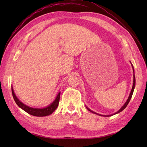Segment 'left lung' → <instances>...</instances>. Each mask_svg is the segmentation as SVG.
I'll list each match as a JSON object with an SVG mask.
<instances>
[{"instance_id": "8db88e82", "label": "left lung", "mask_w": 147, "mask_h": 147, "mask_svg": "<svg viewBox=\"0 0 147 147\" xmlns=\"http://www.w3.org/2000/svg\"><path fill=\"white\" fill-rule=\"evenodd\" d=\"M132 65V69H133V72H134V75H133V77H134V80H133V85H132V90H131V92H130V94H129V97H128V99H127V101L125 102V104H124V105L117 112H116V113H115L114 114H112V115H100V114H98V113H96V112H93V111H92V110H91L90 109H88V107H86L87 108V109L89 110V111H90L91 112H92V113H94V114H96V115H99V116H104V117H110V116H112V115H115V114H117V113H119V112H121V111H123L124 109H125L126 107V106L127 105V104H129V101H130V100H131V97H132V94H133V92H134V88H135V86H136V78H135V75H134V67H133V65H132V64H131Z\"/></svg>"}]
</instances>
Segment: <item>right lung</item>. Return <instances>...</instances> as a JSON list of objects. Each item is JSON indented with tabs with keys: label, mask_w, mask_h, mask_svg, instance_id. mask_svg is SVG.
<instances>
[{
	"label": "right lung",
	"mask_w": 147,
	"mask_h": 147,
	"mask_svg": "<svg viewBox=\"0 0 147 147\" xmlns=\"http://www.w3.org/2000/svg\"><path fill=\"white\" fill-rule=\"evenodd\" d=\"M11 92H12L13 99H14L16 104L19 106V107L24 110L25 112H26L28 113L31 115H33V116H35V117H45V116H48V115H51L57 109V106H58L59 99H60V94H61V92H59L58 93V94L57 95L55 100L48 106L46 107L45 108L37 109V108L30 107L27 106L24 104H23V102H21L16 96L12 86H11Z\"/></svg>",
	"instance_id": "obj_1"
}]
</instances>
